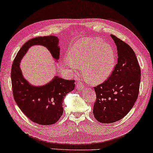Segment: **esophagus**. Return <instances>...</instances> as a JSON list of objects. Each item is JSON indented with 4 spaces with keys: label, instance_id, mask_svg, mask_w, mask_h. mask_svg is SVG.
<instances>
[{
    "label": "esophagus",
    "instance_id": "obj_1",
    "mask_svg": "<svg viewBox=\"0 0 153 153\" xmlns=\"http://www.w3.org/2000/svg\"><path fill=\"white\" fill-rule=\"evenodd\" d=\"M76 86H77V88H78V90H82L83 88H84V84H83L81 81H79V82H76Z\"/></svg>",
    "mask_w": 153,
    "mask_h": 153
}]
</instances>
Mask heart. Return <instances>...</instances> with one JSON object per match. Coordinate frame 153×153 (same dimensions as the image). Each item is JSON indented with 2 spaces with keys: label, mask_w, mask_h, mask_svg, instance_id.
I'll return each mask as SVG.
<instances>
[{
  "label": "heart",
  "mask_w": 153,
  "mask_h": 153,
  "mask_svg": "<svg viewBox=\"0 0 153 153\" xmlns=\"http://www.w3.org/2000/svg\"><path fill=\"white\" fill-rule=\"evenodd\" d=\"M67 64L73 68L83 67V75L89 82L98 84L105 81L113 71L115 54L112 46L101 39H84L69 50ZM74 65L73 66L72 65Z\"/></svg>",
  "instance_id": "obj_1"
}]
</instances>
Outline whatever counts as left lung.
<instances>
[{
    "label": "left lung",
    "instance_id": "8db88e82",
    "mask_svg": "<svg viewBox=\"0 0 153 153\" xmlns=\"http://www.w3.org/2000/svg\"><path fill=\"white\" fill-rule=\"evenodd\" d=\"M117 48V64L109 78L94 87V118L100 123H110L123 119L138 99L140 68L128 44L111 34Z\"/></svg>",
    "mask_w": 153,
    "mask_h": 153
}]
</instances>
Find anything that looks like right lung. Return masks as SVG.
I'll list each match as a JSON object with an SVG mask.
<instances>
[{"instance_id": "add662e5", "label": "right lung", "mask_w": 153, "mask_h": 153, "mask_svg": "<svg viewBox=\"0 0 153 153\" xmlns=\"http://www.w3.org/2000/svg\"><path fill=\"white\" fill-rule=\"evenodd\" d=\"M59 41L56 36L31 39L21 47L12 65L11 81L15 101L28 119L40 125H51L59 121L63 112V100L74 90L75 80H65L56 75L44 85L34 86L23 77L20 63L29 48L34 45L45 46L58 61Z\"/></svg>"}]
</instances>
